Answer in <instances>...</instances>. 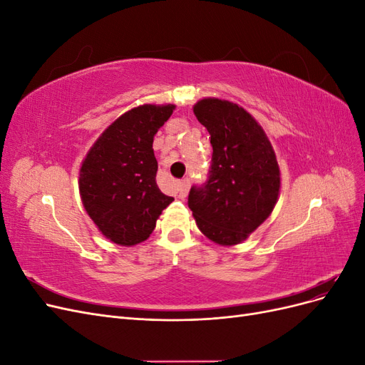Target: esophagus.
<instances>
[{"instance_id": "obj_1", "label": "esophagus", "mask_w": 365, "mask_h": 365, "mask_svg": "<svg viewBox=\"0 0 365 365\" xmlns=\"http://www.w3.org/2000/svg\"><path fill=\"white\" fill-rule=\"evenodd\" d=\"M189 189H190V181L189 180H182L178 184V196L180 197H185L187 193H189Z\"/></svg>"}]
</instances>
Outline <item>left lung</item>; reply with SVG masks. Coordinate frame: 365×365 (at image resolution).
<instances>
[{"label": "left lung", "mask_w": 365, "mask_h": 365, "mask_svg": "<svg viewBox=\"0 0 365 365\" xmlns=\"http://www.w3.org/2000/svg\"><path fill=\"white\" fill-rule=\"evenodd\" d=\"M193 113L213 148L204 187H192L189 207L201 233L222 247L247 240L269 217L280 195V168L263 128L244 108L205 97Z\"/></svg>", "instance_id": "8db88e82"}]
</instances>
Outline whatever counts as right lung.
I'll return each instance as SVG.
<instances>
[{
    "mask_svg": "<svg viewBox=\"0 0 365 365\" xmlns=\"http://www.w3.org/2000/svg\"><path fill=\"white\" fill-rule=\"evenodd\" d=\"M175 105H140L109 125L85 155L79 193L98 231L121 247L145 242L173 197L157 185L153 135Z\"/></svg>",
    "mask_w": 365,
    "mask_h": 365,
    "instance_id": "right-lung-1",
    "label": "right lung"
}]
</instances>
